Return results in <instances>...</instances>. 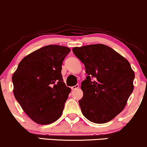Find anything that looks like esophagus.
<instances>
[{
  "instance_id": "1",
  "label": "esophagus",
  "mask_w": 147,
  "mask_h": 147,
  "mask_svg": "<svg viewBox=\"0 0 147 147\" xmlns=\"http://www.w3.org/2000/svg\"><path fill=\"white\" fill-rule=\"evenodd\" d=\"M78 88H79V84H76V85H75V86H72L71 90H76Z\"/></svg>"
}]
</instances>
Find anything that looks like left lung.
I'll use <instances>...</instances> for the list:
<instances>
[{
	"label": "left lung",
	"mask_w": 147,
	"mask_h": 147,
	"mask_svg": "<svg viewBox=\"0 0 147 147\" xmlns=\"http://www.w3.org/2000/svg\"><path fill=\"white\" fill-rule=\"evenodd\" d=\"M88 74L82 82L79 105L83 115L95 123H105L124 109L134 90L135 74L129 63L104 44L72 49Z\"/></svg>",
	"instance_id": "8db88e82"
}]
</instances>
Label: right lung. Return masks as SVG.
Masks as SVG:
<instances>
[{
    "label": "right lung",
    "mask_w": 147,
    "mask_h": 147,
    "mask_svg": "<svg viewBox=\"0 0 147 147\" xmlns=\"http://www.w3.org/2000/svg\"><path fill=\"white\" fill-rule=\"evenodd\" d=\"M71 50L49 45L20 61L12 76L13 95L25 113L38 124L59 119L71 88L63 82V61Z\"/></svg>",
    "instance_id": "add662e5"
}]
</instances>
